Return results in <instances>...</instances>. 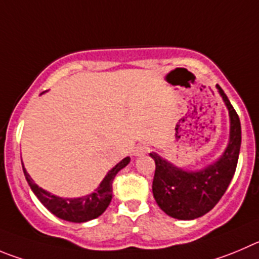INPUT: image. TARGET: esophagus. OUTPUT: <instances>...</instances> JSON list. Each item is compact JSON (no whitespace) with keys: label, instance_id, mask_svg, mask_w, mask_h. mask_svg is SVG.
I'll use <instances>...</instances> for the list:
<instances>
[{"label":"esophagus","instance_id":"obj_1","mask_svg":"<svg viewBox=\"0 0 259 259\" xmlns=\"http://www.w3.org/2000/svg\"><path fill=\"white\" fill-rule=\"evenodd\" d=\"M147 152H148V146H146V144H139V146H137L134 148L133 154H134L135 157H142L144 156Z\"/></svg>","mask_w":259,"mask_h":259}]
</instances>
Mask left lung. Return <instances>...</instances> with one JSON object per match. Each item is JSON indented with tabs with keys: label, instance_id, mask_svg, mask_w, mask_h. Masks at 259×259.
Returning a JSON list of instances; mask_svg holds the SVG:
<instances>
[{
	"label": "left lung",
	"instance_id": "obj_1",
	"mask_svg": "<svg viewBox=\"0 0 259 259\" xmlns=\"http://www.w3.org/2000/svg\"><path fill=\"white\" fill-rule=\"evenodd\" d=\"M230 118V135L228 147L217 161L200 170H184L159 154L149 153L154 159L152 192L159 208L178 220H194L206 214L216 206L225 194L235 174L241 144L240 120L231 106L228 96L217 84Z\"/></svg>",
	"mask_w": 259,
	"mask_h": 259
}]
</instances>
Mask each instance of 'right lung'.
Instances as JSON below:
<instances>
[{
	"instance_id": "add662e5",
	"label": "right lung",
	"mask_w": 259,
	"mask_h": 259,
	"mask_svg": "<svg viewBox=\"0 0 259 259\" xmlns=\"http://www.w3.org/2000/svg\"><path fill=\"white\" fill-rule=\"evenodd\" d=\"M129 162L130 157H125L115 167L108 171L107 175L103 178L101 184L98 185V188L94 192L79 198H62L38 187L33 181V179L30 178L26 168L24 167L23 162H21V165H23L24 175H25L30 189L33 190L35 197L40 200V203L51 213H53L59 219L65 220V221L80 224V222L91 221V220L100 217L107 209L108 204L112 199L113 179H115L116 174L118 171L129 165Z\"/></svg>"
}]
</instances>
